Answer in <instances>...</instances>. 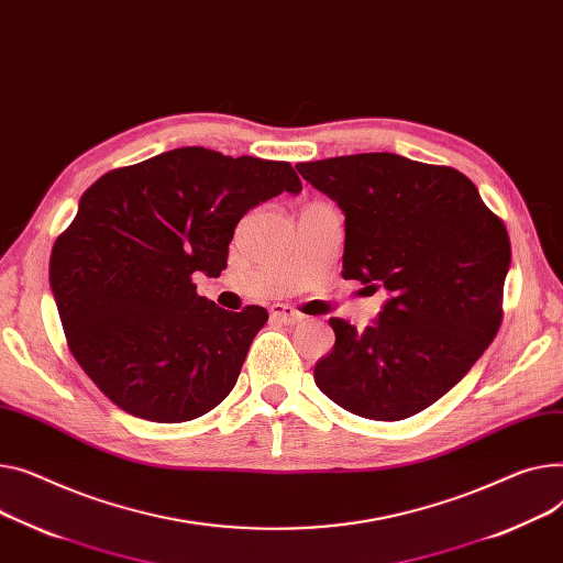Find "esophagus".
I'll use <instances>...</instances> for the list:
<instances>
[{
    "instance_id": "esophagus-1",
    "label": "esophagus",
    "mask_w": 563,
    "mask_h": 563,
    "mask_svg": "<svg viewBox=\"0 0 563 563\" xmlns=\"http://www.w3.org/2000/svg\"><path fill=\"white\" fill-rule=\"evenodd\" d=\"M269 312H272V319H276V321H280V323H301V321L306 319V314H301L296 308L285 306V303L272 306Z\"/></svg>"
}]
</instances>
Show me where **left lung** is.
Segmentation results:
<instances>
[{
    "label": "left lung",
    "instance_id": "left-lung-1",
    "mask_svg": "<svg viewBox=\"0 0 563 563\" xmlns=\"http://www.w3.org/2000/svg\"><path fill=\"white\" fill-rule=\"evenodd\" d=\"M296 169L346 214L342 276L389 291L376 325L330 319L334 346L314 383L351 415L415 417L466 376L503 323L505 223L445 165L357 154Z\"/></svg>",
    "mask_w": 563,
    "mask_h": 563
}]
</instances>
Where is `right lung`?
Wrapping results in <instances>:
<instances>
[{"label": "right lung", "mask_w": 563, "mask_h": 563, "mask_svg": "<svg viewBox=\"0 0 563 563\" xmlns=\"http://www.w3.org/2000/svg\"><path fill=\"white\" fill-rule=\"evenodd\" d=\"M289 163L183 146L103 174L58 235L49 283L67 346L120 409L154 423L192 421L231 394L269 314L217 308L197 272L227 269L238 221L298 195Z\"/></svg>", "instance_id": "add662e5"}]
</instances>
